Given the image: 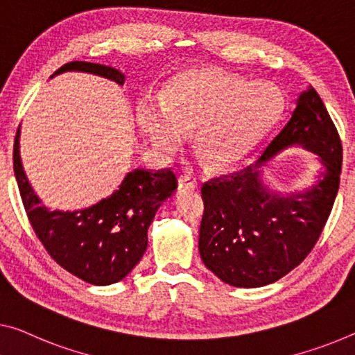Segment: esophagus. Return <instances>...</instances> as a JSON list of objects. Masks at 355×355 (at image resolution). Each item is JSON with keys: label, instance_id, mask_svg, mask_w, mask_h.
Returning a JSON list of instances; mask_svg holds the SVG:
<instances>
[{"label": "esophagus", "instance_id": "34e87169", "mask_svg": "<svg viewBox=\"0 0 355 355\" xmlns=\"http://www.w3.org/2000/svg\"><path fill=\"white\" fill-rule=\"evenodd\" d=\"M195 187H196V185L192 181V178H189V176L179 178V181H178L179 192H190V190H195Z\"/></svg>", "mask_w": 355, "mask_h": 355}]
</instances>
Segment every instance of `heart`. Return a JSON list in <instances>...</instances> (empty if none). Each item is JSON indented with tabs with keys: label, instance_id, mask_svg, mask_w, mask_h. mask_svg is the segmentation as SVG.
Listing matches in <instances>:
<instances>
[{
	"label": "heart",
	"instance_id": "obj_1",
	"mask_svg": "<svg viewBox=\"0 0 355 355\" xmlns=\"http://www.w3.org/2000/svg\"><path fill=\"white\" fill-rule=\"evenodd\" d=\"M282 106L276 85L198 68L174 76L163 95H143L136 121L162 155L174 154L193 130L195 149L209 168L222 170L250 154L279 119Z\"/></svg>",
	"mask_w": 355,
	"mask_h": 355
}]
</instances>
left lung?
<instances>
[{
	"label": "left lung",
	"mask_w": 355,
	"mask_h": 355,
	"mask_svg": "<svg viewBox=\"0 0 355 355\" xmlns=\"http://www.w3.org/2000/svg\"><path fill=\"white\" fill-rule=\"evenodd\" d=\"M303 146L323 165L308 188L281 193L263 166L288 146ZM343 149L334 122L313 87L298 95L291 119L260 159L201 189L205 201L198 249L205 266L233 287H263L306 259L329 219L340 187Z\"/></svg>",
	"instance_id": "8db88e82"
}]
</instances>
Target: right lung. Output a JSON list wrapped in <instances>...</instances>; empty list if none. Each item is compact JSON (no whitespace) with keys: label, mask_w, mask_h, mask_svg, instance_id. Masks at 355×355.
<instances>
[{"label":"right lung","mask_w":355,"mask_h":355,"mask_svg":"<svg viewBox=\"0 0 355 355\" xmlns=\"http://www.w3.org/2000/svg\"><path fill=\"white\" fill-rule=\"evenodd\" d=\"M89 73L123 85L121 69L90 62H71L51 76ZM14 174L33 230L60 266L89 284L122 281L147 249V230L155 212L174 195L173 171L133 170L111 195L87 208L64 211L42 205L26 178L20 159V128L14 143Z\"/></svg>","instance_id":"add662e5"}]
</instances>
